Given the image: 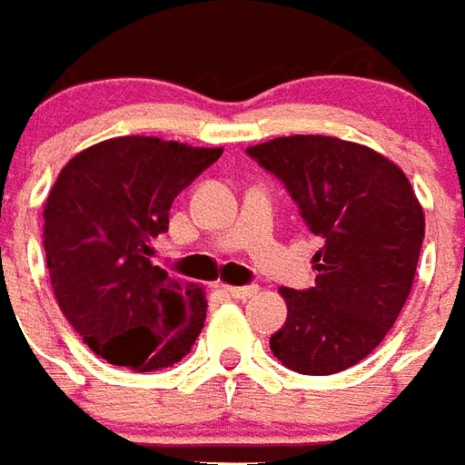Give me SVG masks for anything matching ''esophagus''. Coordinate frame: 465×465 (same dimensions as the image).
Masks as SVG:
<instances>
[{"mask_svg": "<svg viewBox=\"0 0 465 465\" xmlns=\"http://www.w3.org/2000/svg\"><path fill=\"white\" fill-rule=\"evenodd\" d=\"M226 292L232 293L233 299H252L259 293V286H226Z\"/></svg>", "mask_w": 465, "mask_h": 465, "instance_id": "obj_1", "label": "esophagus"}]
</instances>
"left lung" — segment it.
I'll use <instances>...</instances> for the list:
<instances>
[{
	"mask_svg": "<svg viewBox=\"0 0 465 465\" xmlns=\"http://www.w3.org/2000/svg\"><path fill=\"white\" fill-rule=\"evenodd\" d=\"M246 153L282 179L323 239L312 289H279L289 316L269 341L273 356L306 376L351 369L409 299L426 226L419 199L396 163L336 136H279Z\"/></svg>",
	"mask_w": 465,
	"mask_h": 465,
	"instance_id": "1",
	"label": "left lung"
}]
</instances>
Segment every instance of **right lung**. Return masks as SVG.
Here are the masks:
<instances>
[{"label": "right lung", "mask_w": 465, "mask_h": 465, "mask_svg": "<svg viewBox=\"0 0 465 465\" xmlns=\"http://www.w3.org/2000/svg\"><path fill=\"white\" fill-rule=\"evenodd\" d=\"M222 149L119 136L79 152L45 203V252L56 303L96 356L159 371L192 351L206 319L193 283L149 262L169 209Z\"/></svg>", "instance_id": "1"}]
</instances>
